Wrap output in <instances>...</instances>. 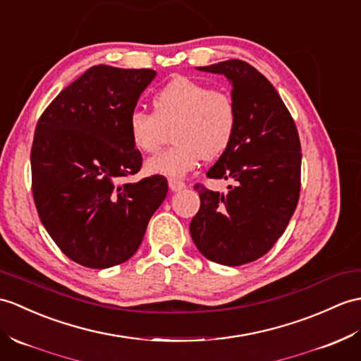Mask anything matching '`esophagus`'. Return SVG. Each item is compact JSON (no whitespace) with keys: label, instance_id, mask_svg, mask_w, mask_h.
<instances>
[{"label":"esophagus","instance_id":"34e87169","mask_svg":"<svg viewBox=\"0 0 361 361\" xmlns=\"http://www.w3.org/2000/svg\"><path fill=\"white\" fill-rule=\"evenodd\" d=\"M169 188L172 192H178L186 188V183L178 180V178H169Z\"/></svg>","mask_w":361,"mask_h":361}]
</instances>
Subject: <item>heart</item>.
I'll use <instances>...</instances> for the list:
<instances>
[{
  "instance_id": "heart-1",
  "label": "heart",
  "mask_w": 361,
  "mask_h": 361,
  "mask_svg": "<svg viewBox=\"0 0 361 361\" xmlns=\"http://www.w3.org/2000/svg\"><path fill=\"white\" fill-rule=\"evenodd\" d=\"M152 109V114L132 112L128 132L133 147L154 154L172 130L175 145L146 163L149 173L164 177H183L195 169L201 158H219L231 146L238 126V107L228 90L211 89L186 77L158 90Z\"/></svg>"
}]
</instances>
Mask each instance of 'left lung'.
<instances>
[{
	"label": "left lung",
	"instance_id": "1",
	"mask_svg": "<svg viewBox=\"0 0 361 361\" xmlns=\"http://www.w3.org/2000/svg\"><path fill=\"white\" fill-rule=\"evenodd\" d=\"M198 71L231 81L238 126L207 178L232 180L228 194L195 184L200 211L189 231L207 259L224 266L255 262L286 231L300 197L301 146L295 123L264 75L241 60Z\"/></svg>",
	"mask_w": 361,
	"mask_h": 361
}]
</instances>
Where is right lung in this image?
Wrapping results in <instances>:
<instances>
[{
	"instance_id": "add662e5",
	"label": "right lung",
	"mask_w": 361,
	"mask_h": 361,
	"mask_svg": "<svg viewBox=\"0 0 361 361\" xmlns=\"http://www.w3.org/2000/svg\"><path fill=\"white\" fill-rule=\"evenodd\" d=\"M157 72L90 67L56 95L33 137L32 192L39 220L63 254L106 269L140 247L167 195L161 175L121 184L142 163L128 121Z\"/></svg>"
}]
</instances>
